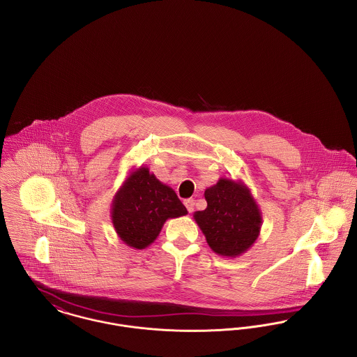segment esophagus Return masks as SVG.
Returning <instances> with one entry per match:
<instances>
[{"label": "esophagus", "mask_w": 357, "mask_h": 357, "mask_svg": "<svg viewBox=\"0 0 357 357\" xmlns=\"http://www.w3.org/2000/svg\"><path fill=\"white\" fill-rule=\"evenodd\" d=\"M183 204L186 206L187 211H188V213H192V211H194V204H195L194 199H191V198H190V199H185V202H183Z\"/></svg>", "instance_id": "1"}]
</instances>
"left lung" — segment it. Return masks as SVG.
I'll use <instances>...</instances> for the list:
<instances>
[{
	"label": "left lung",
	"instance_id": "left-lung-1",
	"mask_svg": "<svg viewBox=\"0 0 357 357\" xmlns=\"http://www.w3.org/2000/svg\"><path fill=\"white\" fill-rule=\"evenodd\" d=\"M207 207L194 213V220L210 249L222 257L236 258L257 241L262 214L250 188L242 181L220 178L204 190Z\"/></svg>",
	"mask_w": 357,
	"mask_h": 357
}]
</instances>
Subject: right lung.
I'll return each mask as SVG.
<instances>
[{
  "label": "right lung",
  "instance_id": "obj_1",
  "mask_svg": "<svg viewBox=\"0 0 357 357\" xmlns=\"http://www.w3.org/2000/svg\"><path fill=\"white\" fill-rule=\"evenodd\" d=\"M186 214V207L175 191L162 183L147 166L130 171L111 204L116 234L127 246L137 250L153 243L167 220Z\"/></svg>",
  "mask_w": 357,
  "mask_h": 357
}]
</instances>
